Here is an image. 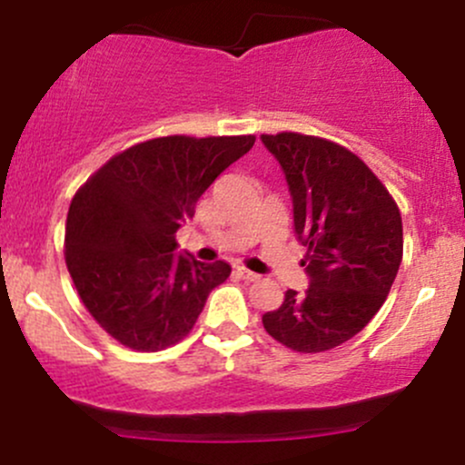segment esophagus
Listing matches in <instances>:
<instances>
[{"label":"esophagus","instance_id":"1","mask_svg":"<svg viewBox=\"0 0 465 465\" xmlns=\"http://www.w3.org/2000/svg\"><path fill=\"white\" fill-rule=\"evenodd\" d=\"M236 275L242 277V280H247V282H258L260 280L258 273H253V271L244 269V266H236Z\"/></svg>","mask_w":465,"mask_h":465}]
</instances>
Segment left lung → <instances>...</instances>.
Wrapping results in <instances>:
<instances>
[{
  "mask_svg": "<svg viewBox=\"0 0 465 465\" xmlns=\"http://www.w3.org/2000/svg\"><path fill=\"white\" fill-rule=\"evenodd\" d=\"M284 173L295 233L308 247V288H288L264 330L306 354L359 334L385 303L402 262L396 201L365 163L339 143L300 135L260 137Z\"/></svg>",
  "mask_w": 465,
  "mask_h": 465,
  "instance_id": "1",
  "label": "left lung"
}]
</instances>
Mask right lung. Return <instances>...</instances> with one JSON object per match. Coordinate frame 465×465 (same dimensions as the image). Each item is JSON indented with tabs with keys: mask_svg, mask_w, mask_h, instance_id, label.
Segmentation results:
<instances>
[{
	"mask_svg": "<svg viewBox=\"0 0 465 465\" xmlns=\"http://www.w3.org/2000/svg\"><path fill=\"white\" fill-rule=\"evenodd\" d=\"M253 142L159 137L115 154L76 192L65 227L67 271L92 317L122 345L157 351L179 343L232 273L223 260L205 264L179 253L174 233Z\"/></svg>",
	"mask_w": 465,
	"mask_h": 465,
	"instance_id": "1",
	"label": "right lung"
}]
</instances>
